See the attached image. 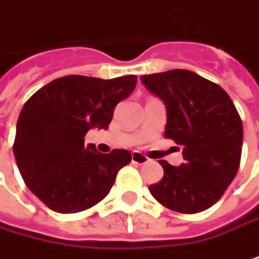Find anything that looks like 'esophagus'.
Returning <instances> with one entry per match:
<instances>
[{"instance_id": "esophagus-1", "label": "esophagus", "mask_w": 259, "mask_h": 259, "mask_svg": "<svg viewBox=\"0 0 259 259\" xmlns=\"http://www.w3.org/2000/svg\"><path fill=\"white\" fill-rule=\"evenodd\" d=\"M131 158H133V162L138 164V165H144V164H148V162H150V158L145 157L144 154L138 152V151H134Z\"/></svg>"}]
</instances>
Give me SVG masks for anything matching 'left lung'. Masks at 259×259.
Segmentation results:
<instances>
[{"label":"left lung","instance_id":"1","mask_svg":"<svg viewBox=\"0 0 259 259\" xmlns=\"http://www.w3.org/2000/svg\"><path fill=\"white\" fill-rule=\"evenodd\" d=\"M141 82L164 102V137L182 145L184 157L180 166L159 161L164 177L150 192L177 212L208 209L238 172L244 138L238 111L220 85L188 69L142 75Z\"/></svg>","mask_w":259,"mask_h":259}]
</instances>
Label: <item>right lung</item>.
I'll list each match as a JSON object with an SVG mask.
<instances>
[{
    "label": "right lung",
    "mask_w": 259,
    "mask_h": 259,
    "mask_svg": "<svg viewBox=\"0 0 259 259\" xmlns=\"http://www.w3.org/2000/svg\"><path fill=\"white\" fill-rule=\"evenodd\" d=\"M137 77L112 79L68 75L38 90L21 109L14 155L29 191L60 214L91 208L108 195L118 171L131 162L126 150L98 152L85 145L90 130H107L118 102Z\"/></svg>",
    "instance_id": "1"
}]
</instances>
